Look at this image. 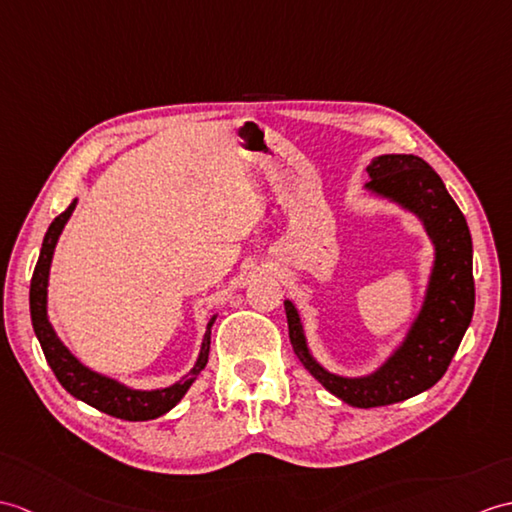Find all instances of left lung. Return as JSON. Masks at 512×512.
<instances>
[{
    "label": "left lung",
    "mask_w": 512,
    "mask_h": 512,
    "mask_svg": "<svg viewBox=\"0 0 512 512\" xmlns=\"http://www.w3.org/2000/svg\"><path fill=\"white\" fill-rule=\"evenodd\" d=\"M366 174L371 181L364 194L417 218L434 248L423 301L406 334L371 373L338 375L316 360L299 310L283 301L296 358L353 408L390 406L432 388L458 351L475 305L471 233L443 178L414 154H382L366 165Z\"/></svg>",
    "instance_id": "1"
}]
</instances>
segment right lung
<instances>
[{
  "instance_id": "1",
  "label": "right lung",
  "mask_w": 512,
  "mask_h": 512,
  "mask_svg": "<svg viewBox=\"0 0 512 512\" xmlns=\"http://www.w3.org/2000/svg\"><path fill=\"white\" fill-rule=\"evenodd\" d=\"M76 205H78V198L71 200V205L50 224V229H47L43 237L39 261H37V268H34L32 283H30V316H32L34 334H37L41 342L47 364L52 366L56 379L61 382V386L69 392V395L89 403V406L95 410L111 414L115 419H124V421L157 419L161 414L170 412L176 403L185 397L189 386L196 382V377L200 375L202 368L207 366L211 327L216 323L218 314H213L209 318L194 366L189 368L178 382L170 386L150 388V390L133 388L120 382V379L98 373L93 371L91 366L82 364L76 355L69 351L67 344L58 338V334L50 323V316H47V288H50V270H52L54 251Z\"/></svg>"
}]
</instances>
